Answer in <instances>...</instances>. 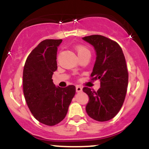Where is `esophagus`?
I'll return each mask as SVG.
<instances>
[{
  "label": "esophagus",
  "instance_id": "esophagus-1",
  "mask_svg": "<svg viewBox=\"0 0 149 149\" xmlns=\"http://www.w3.org/2000/svg\"><path fill=\"white\" fill-rule=\"evenodd\" d=\"M76 92H81V91H82V87L80 86L77 85L76 86Z\"/></svg>",
  "mask_w": 149,
  "mask_h": 149
}]
</instances>
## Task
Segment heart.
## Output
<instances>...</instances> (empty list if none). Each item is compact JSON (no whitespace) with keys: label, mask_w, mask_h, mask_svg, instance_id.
Segmentation results:
<instances>
[{"label":"heart","mask_w":149,"mask_h":149,"mask_svg":"<svg viewBox=\"0 0 149 149\" xmlns=\"http://www.w3.org/2000/svg\"><path fill=\"white\" fill-rule=\"evenodd\" d=\"M76 49L79 56V55H84V54H90V51L85 47L79 46L76 48Z\"/></svg>","instance_id":"heart-1"}]
</instances>
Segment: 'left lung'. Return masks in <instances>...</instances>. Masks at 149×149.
<instances>
[{
  "mask_svg": "<svg viewBox=\"0 0 149 149\" xmlns=\"http://www.w3.org/2000/svg\"><path fill=\"white\" fill-rule=\"evenodd\" d=\"M82 39L94 47L97 55L91 80L100 81L97 91L83 88L89 97L86 111L95 120L108 121L119 112L125 98L128 84L125 58L120 46L107 37L95 34Z\"/></svg>",
  "mask_w": 149,
  "mask_h": 149,
  "instance_id": "8db88e82",
  "label": "left lung"
}]
</instances>
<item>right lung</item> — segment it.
<instances>
[{
  "label": "right lung",
  "mask_w": 149,
  "mask_h": 149,
  "mask_svg": "<svg viewBox=\"0 0 149 149\" xmlns=\"http://www.w3.org/2000/svg\"><path fill=\"white\" fill-rule=\"evenodd\" d=\"M62 40H45L29 55L23 71V91L33 116L52 126L65 118L76 94V87L55 86L52 74L57 70V51Z\"/></svg>",
  "instance_id": "right-lung-1"
}]
</instances>
